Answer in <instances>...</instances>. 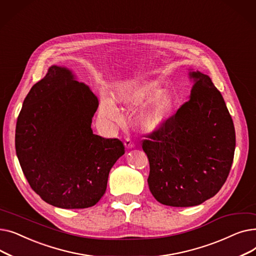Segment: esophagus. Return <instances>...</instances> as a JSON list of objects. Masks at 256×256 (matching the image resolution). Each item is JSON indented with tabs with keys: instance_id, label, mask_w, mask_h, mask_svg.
Wrapping results in <instances>:
<instances>
[{
	"instance_id": "esophagus-1",
	"label": "esophagus",
	"mask_w": 256,
	"mask_h": 256,
	"mask_svg": "<svg viewBox=\"0 0 256 256\" xmlns=\"http://www.w3.org/2000/svg\"><path fill=\"white\" fill-rule=\"evenodd\" d=\"M124 146L126 147V148H132V147H135V143L132 142V140L130 137H128V138H126Z\"/></svg>"
}]
</instances>
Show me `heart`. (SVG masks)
Returning <instances> with one entry per match:
<instances>
[{
  "label": "heart",
  "instance_id": "1",
  "mask_svg": "<svg viewBox=\"0 0 256 256\" xmlns=\"http://www.w3.org/2000/svg\"><path fill=\"white\" fill-rule=\"evenodd\" d=\"M116 96L120 102L126 104H139L150 100L141 118L143 126L150 130H156L162 126L168 119L174 106V100L170 94L154 88L141 86L126 87L120 89ZM100 112L104 116L112 119L119 117L118 108L109 96L102 98Z\"/></svg>",
  "mask_w": 256,
  "mask_h": 256
}]
</instances>
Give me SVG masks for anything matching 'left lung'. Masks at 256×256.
I'll use <instances>...</instances> for the list:
<instances>
[{
  "label": "left lung",
  "instance_id": "8db88e82",
  "mask_svg": "<svg viewBox=\"0 0 256 256\" xmlns=\"http://www.w3.org/2000/svg\"><path fill=\"white\" fill-rule=\"evenodd\" d=\"M190 100L143 140L150 190L160 204L186 208L216 195L230 174L236 148L232 116L208 76L190 72Z\"/></svg>",
  "mask_w": 256,
  "mask_h": 256
}]
</instances>
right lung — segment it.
I'll return each mask as SVG.
<instances>
[{
    "label": "right lung",
    "instance_id": "right-lung-1",
    "mask_svg": "<svg viewBox=\"0 0 256 256\" xmlns=\"http://www.w3.org/2000/svg\"><path fill=\"white\" fill-rule=\"evenodd\" d=\"M98 100L66 67L50 66L26 96L16 150L33 191L60 208H86L106 192L124 143L93 134Z\"/></svg>",
    "mask_w": 256,
    "mask_h": 256
}]
</instances>
